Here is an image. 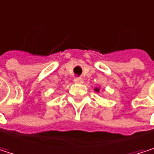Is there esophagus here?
Segmentation results:
<instances>
[{
  "label": "esophagus",
  "instance_id": "34e87169",
  "mask_svg": "<svg viewBox=\"0 0 154 154\" xmlns=\"http://www.w3.org/2000/svg\"><path fill=\"white\" fill-rule=\"evenodd\" d=\"M74 82L76 83V84H83L84 79H83L82 78H75V79H74Z\"/></svg>",
  "mask_w": 154,
  "mask_h": 154
}]
</instances>
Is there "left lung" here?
Segmentation results:
<instances>
[{
  "instance_id": "left-lung-1",
  "label": "left lung",
  "mask_w": 154,
  "mask_h": 154,
  "mask_svg": "<svg viewBox=\"0 0 154 154\" xmlns=\"http://www.w3.org/2000/svg\"><path fill=\"white\" fill-rule=\"evenodd\" d=\"M95 91H96V92H99L100 90H99V88H95Z\"/></svg>"
}]
</instances>
